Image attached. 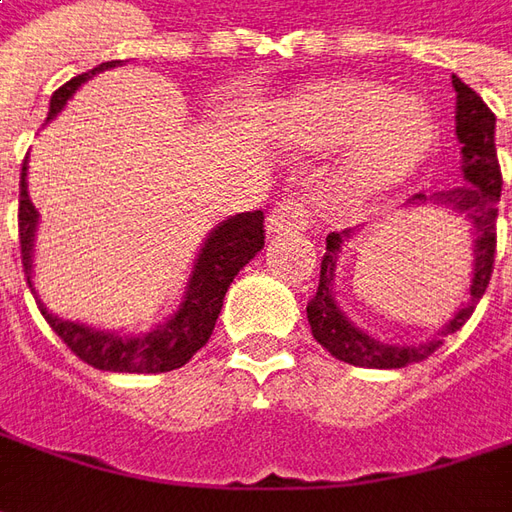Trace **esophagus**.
<instances>
[{
  "label": "esophagus",
  "mask_w": 512,
  "mask_h": 512,
  "mask_svg": "<svg viewBox=\"0 0 512 512\" xmlns=\"http://www.w3.org/2000/svg\"><path fill=\"white\" fill-rule=\"evenodd\" d=\"M306 226H309V221H306V206H303V201L297 195H289V198H283V201L277 203L272 209V215H269V223H266L269 235L303 232Z\"/></svg>",
  "instance_id": "obj_1"
}]
</instances>
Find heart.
<instances>
[{
	"label": "heart",
	"mask_w": 512,
	"mask_h": 512,
	"mask_svg": "<svg viewBox=\"0 0 512 512\" xmlns=\"http://www.w3.org/2000/svg\"><path fill=\"white\" fill-rule=\"evenodd\" d=\"M286 133L306 147L348 138L331 186L345 206H368L405 184L428 158L433 121L416 98L397 96L377 81L345 79L294 98Z\"/></svg>",
	"instance_id": "b5f03b06"
}]
</instances>
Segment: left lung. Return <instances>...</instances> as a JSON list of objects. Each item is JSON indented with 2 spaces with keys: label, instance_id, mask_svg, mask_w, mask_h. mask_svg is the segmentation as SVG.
<instances>
[{
  "label": "left lung",
  "instance_id": "left-lung-1",
  "mask_svg": "<svg viewBox=\"0 0 512 512\" xmlns=\"http://www.w3.org/2000/svg\"><path fill=\"white\" fill-rule=\"evenodd\" d=\"M453 90H456V138L462 144V178L465 181L453 189L436 192L431 198L414 195L408 206L436 203V206H445L459 218L470 221L473 269H470L467 300L428 340L408 345L382 343L368 331H362L337 303V291H334L337 260H340L345 243L357 232L354 229L331 232L326 238V255H323V266H320V286L306 306V314H309L314 340L323 345L331 357L348 362V365L402 368L408 362L431 357L448 334L459 331L470 320V314L490 283L493 255H496V215H499V195H502V169H499V158H496V115L490 113L482 96L476 90H470L459 76H453Z\"/></svg>",
  "mask_w": 512,
  "mask_h": 512
}]
</instances>
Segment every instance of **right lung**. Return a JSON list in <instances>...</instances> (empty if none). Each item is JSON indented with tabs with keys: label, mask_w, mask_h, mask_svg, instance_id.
<instances>
[{
	"label": "right lung",
	"mask_w": 512,
	"mask_h": 512,
	"mask_svg": "<svg viewBox=\"0 0 512 512\" xmlns=\"http://www.w3.org/2000/svg\"><path fill=\"white\" fill-rule=\"evenodd\" d=\"M121 62H104L93 67L90 73H81L76 79L62 84L50 96V113L47 121H53L62 113V107L73 98L87 79L96 73H104ZM36 229H39V212L30 203L27 195V158L22 164V184H19V243H22V266L30 291L33 289V246H36ZM263 212H240L229 215L221 221L203 240L201 252L195 257V266L189 272V280L184 286V297L178 309L169 314L164 323H158L150 331L141 334H124V331H104L87 323L64 320L59 314L47 311V306L39 300L36 303L45 314L50 328L62 337L67 348L93 365L98 371H121V374H164L175 371L192 360L203 345L209 343L212 328L218 323L226 289L232 286L235 274L263 249Z\"/></svg>",
	"instance_id": "right-lung-1"
}]
</instances>
